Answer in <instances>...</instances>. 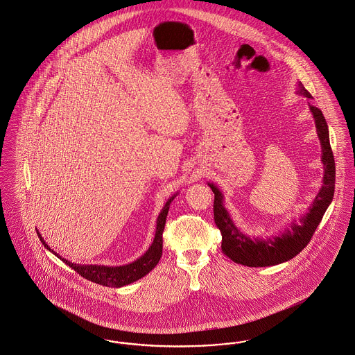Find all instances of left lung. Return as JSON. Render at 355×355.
Listing matches in <instances>:
<instances>
[{"label":"left lung","instance_id":"8db88e82","mask_svg":"<svg viewBox=\"0 0 355 355\" xmlns=\"http://www.w3.org/2000/svg\"><path fill=\"white\" fill-rule=\"evenodd\" d=\"M296 93L302 97L312 98L311 93L297 82ZM309 112L313 116L316 132L322 146V164L324 168L323 185L316 194L306 214L299 220L293 218L288 227L278 235L266 238L250 236L243 234L232 221L224 207V196L214 182H208L215 193L214 218L221 232V250L224 255L239 265L248 268H265L286 262L296 257L305 245L309 243L315 230L324 216L328 205L332 201L335 191V161L329 144L328 125L322 110L308 103Z\"/></svg>","mask_w":355,"mask_h":355}]
</instances>
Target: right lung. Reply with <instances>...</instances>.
<instances>
[{
  "instance_id": "right-lung-1",
  "label": "right lung",
  "mask_w": 355,
  "mask_h": 355,
  "mask_svg": "<svg viewBox=\"0 0 355 355\" xmlns=\"http://www.w3.org/2000/svg\"><path fill=\"white\" fill-rule=\"evenodd\" d=\"M175 196H177V193L166 201L159 216L157 218L155 236H154L153 243L148 247V250L140 258H137V261H134L128 265L104 266V265H80V263H74V262H70V261L62 258L59 254L55 252L54 250H51L50 245H47L46 241L43 239V236L39 234V231H37V235H39L40 242L44 245V247L49 251H51L59 259H62L67 266L74 269L83 278L92 281V282L104 285V286L121 288V286H125L128 284L135 282L139 278L150 273L157 266V263L159 262V259L162 257V248H164L162 234H164L166 218H167V214H168L170 204H171V201L174 200Z\"/></svg>"
}]
</instances>
